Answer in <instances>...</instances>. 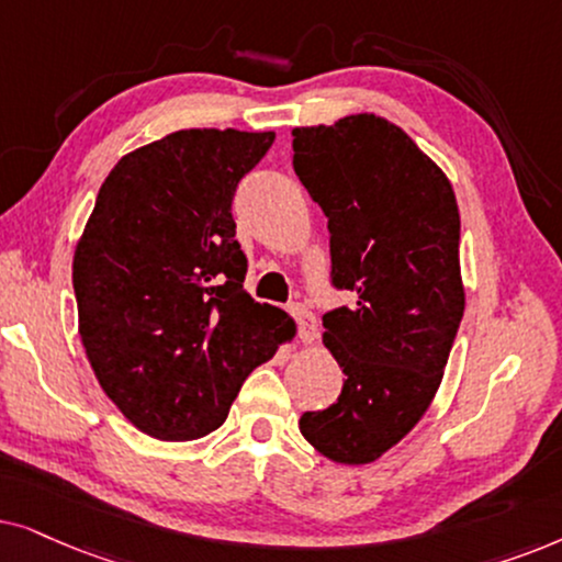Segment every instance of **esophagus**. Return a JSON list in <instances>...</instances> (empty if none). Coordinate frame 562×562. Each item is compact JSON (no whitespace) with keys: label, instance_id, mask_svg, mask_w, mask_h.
<instances>
[{"label":"esophagus","instance_id":"34e87169","mask_svg":"<svg viewBox=\"0 0 562 562\" xmlns=\"http://www.w3.org/2000/svg\"><path fill=\"white\" fill-rule=\"evenodd\" d=\"M290 316L295 318V324H297V336H301V341H303V344L316 341V334H318L316 316H313V313H311L308 308H305V305H301V303L290 305Z\"/></svg>","mask_w":562,"mask_h":562}]
</instances>
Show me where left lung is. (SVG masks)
I'll list each match as a JSON object with an SVG mask.
<instances>
[{
    "instance_id": "8db88e82",
    "label": "left lung",
    "mask_w": 562,
    "mask_h": 562,
    "mask_svg": "<svg viewBox=\"0 0 562 562\" xmlns=\"http://www.w3.org/2000/svg\"><path fill=\"white\" fill-rule=\"evenodd\" d=\"M293 167L328 218L331 285L355 303L324 316L344 387L305 411L301 434L328 460L364 465L426 414L458 336L465 290L450 179L378 115L293 131Z\"/></svg>"
}]
</instances>
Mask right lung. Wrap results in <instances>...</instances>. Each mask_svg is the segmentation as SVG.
I'll use <instances>...</instances> for the list:
<instances>
[{
    "label": "right lung",
    "mask_w": 562,
    "mask_h": 562,
    "mask_svg": "<svg viewBox=\"0 0 562 562\" xmlns=\"http://www.w3.org/2000/svg\"><path fill=\"white\" fill-rule=\"evenodd\" d=\"M274 133L190 128L123 156L74 251L79 334L97 380L148 437L218 429L254 368L295 334L244 290L236 187Z\"/></svg>",
    "instance_id": "right-lung-1"
}]
</instances>
